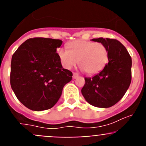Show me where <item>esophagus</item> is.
<instances>
[{"mask_svg": "<svg viewBox=\"0 0 146 146\" xmlns=\"http://www.w3.org/2000/svg\"><path fill=\"white\" fill-rule=\"evenodd\" d=\"M78 76H79V75L78 74V73H73V79L77 78L78 77Z\"/></svg>", "mask_w": 146, "mask_h": 146, "instance_id": "1", "label": "esophagus"}]
</instances>
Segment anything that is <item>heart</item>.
Listing matches in <instances>:
<instances>
[{
	"label": "heart",
	"mask_w": 146,
	"mask_h": 146,
	"mask_svg": "<svg viewBox=\"0 0 146 146\" xmlns=\"http://www.w3.org/2000/svg\"><path fill=\"white\" fill-rule=\"evenodd\" d=\"M68 49H58L61 64L66 68H71L78 64L81 70L89 75H95L104 69L109 61L107 46L100 42L76 40L67 45Z\"/></svg>",
	"instance_id": "heart-1"
}]
</instances>
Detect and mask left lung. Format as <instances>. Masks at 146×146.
I'll return each instance as SVG.
<instances>
[{
    "label": "left lung",
    "mask_w": 146,
    "mask_h": 146,
    "mask_svg": "<svg viewBox=\"0 0 146 146\" xmlns=\"http://www.w3.org/2000/svg\"><path fill=\"white\" fill-rule=\"evenodd\" d=\"M107 46L109 62L102 71L91 78H85L81 92L91 105L108 108L123 98L131 81V57L118 40L100 37L91 39Z\"/></svg>",
    "instance_id": "1"
}]
</instances>
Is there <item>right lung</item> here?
Masks as SVG:
<instances>
[{
    "label": "right lung",
    "mask_w": 146,
    "mask_h": 146,
    "mask_svg": "<svg viewBox=\"0 0 146 146\" xmlns=\"http://www.w3.org/2000/svg\"><path fill=\"white\" fill-rule=\"evenodd\" d=\"M60 39L36 37L26 40L13 54L10 85L19 101L33 111L54 107L73 73L62 67L56 49Z\"/></svg>",
    "instance_id": "add662e5"
}]
</instances>
